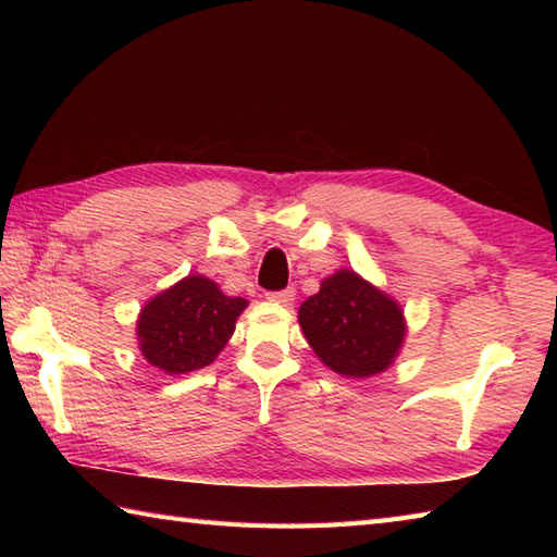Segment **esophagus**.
Instances as JSON below:
<instances>
[{
	"mask_svg": "<svg viewBox=\"0 0 557 557\" xmlns=\"http://www.w3.org/2000/svg\"><path fill=\"white\" fill-rule=\"evenodd\" d=\"M294 297H297V294H294V289H282V292H270L268 294V301L282 304V306H292Z\"/></svg>",
	"mask_w": 557,
	"mask_h": 557,
	"instance_id": "obj_1",
	"label": "esophagus"
}]
</instances>
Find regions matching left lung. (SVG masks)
Here are the masks:
<instances>
[{"instance_id": "left-lung-1", "label": "left lung", "mask_w": 557, "mask_h": 557, "mask_svg": "<svg viewBox=\"0 0 557 557\" xmlns=\"http://www.w3.org/2000/svg\"><path fill=\"white\" fill-rule=\"evenodd\" d=\"M299 325L315 357L345 377H373L399 357L407 337L397 299L349 268L335 270L299 306Z\"/></svg>"}]
</instances>
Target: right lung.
Listing matches in <instances>:
<instances>
[{"label":"right lung","instance_id":"obj_1","mask_svg":"<svg viewBox=\"0 0 557 557\" xmlns=\"http://www.w3.org/2000/svg\"><path fill=\"white\" fill-rule=\"evenodd\" d=\"M248 301L230 297L206 275H186L148 299L136 321L144 359L168 375L203 369L234 335Z\"/></svg>","mask_w":557,"mask_h":557}]
</instances>
